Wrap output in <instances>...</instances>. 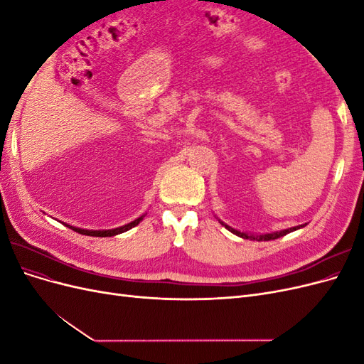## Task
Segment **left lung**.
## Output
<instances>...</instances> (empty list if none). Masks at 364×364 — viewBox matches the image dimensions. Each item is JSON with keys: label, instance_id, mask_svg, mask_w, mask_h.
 Here are the masks:
<instances>
[{"label": "left lung", "instance_id": "8db88e82", "mask_svg": "<svg viewBox=\"0 0 364 364\" xmlns=\"http://www.w3.org/2000/svg\"><path fill=\"white\" fill-rule=\"evenodd\" d=\"M222 223L228 230H230V232L232 234H235V235H238V237H241V238H250V240H257V241H269V240H277V238H279V237H284V235H287V234H290V232H293V230H296V229H301V228H304V225H301V226H294V228H290V229H284V230H279V232H272V234H261V235H249V234H246V232H240V230H237V229H234V228H230V226H228L226 223H223V222H220Z\"/></svg>", "mask_w": 364, "mask_h": 364}]
</instances>
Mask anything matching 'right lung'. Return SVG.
Instances as JSON below:
<instances>
[{
    "instance_id": "obj_1",
    "label": "right lung",
    "mask_w": 364,
    "mask_h": 364,
    "mask_svg": "<svg viewBox=\"0 0 364 364\" xmlns=\"http://www.w3.org/2000/svg\"><path fill=\"white\" fill-rule=\"evenodd\" d=\"M142 218H144V215L138 217L136 220H134V222H130V223H127V225H124V226L115 228V229H107V230H90V229L74 228V226H70V225H65V226H68L70 229L75 230V232H79V234H82V235H91V237H114V235L126 232V230H129V229H132V228H135V226L141 222Z\"/></svg>"
}]
</instances>
